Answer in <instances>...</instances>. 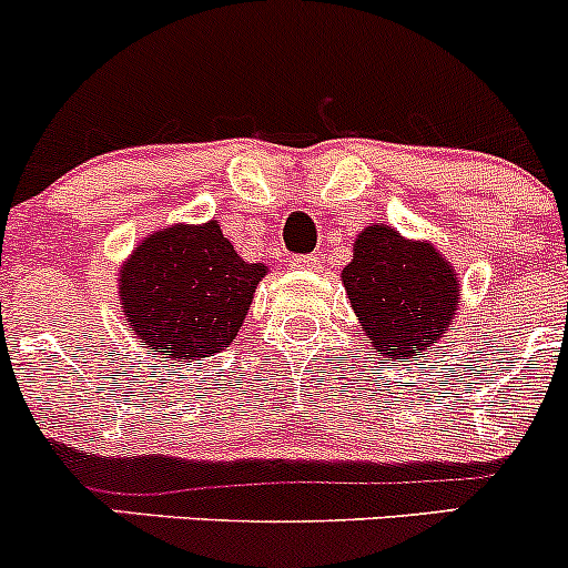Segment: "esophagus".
<instances>
[{
    "label": "esophagus",
    "instance_id": "obj_1",
    "mask_svg": "<svg viewBox=\"0 0 568 568\" xmlns=\"http://www.w3.org/2000/svg\"><path fill=\"white\" fill-rule=\"evenodd\" d=\"M292 267H295V271H317V267H320V256L317 254L295 256V260H292Z\"/></svg>",
    "mask_w": 568,
    "mask_h": 568
}]
</instances>
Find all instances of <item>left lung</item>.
I'll use <instances>...</instances> for the list:
<instances>
[{"instance_id": "left-lung-1", "label": "left lung", "mask_w": 568, "mask_h": 568, "mask_svg": "<svg viewBox=\"0 0 568 568\" xmlns=\"http://www.w3.org/2000/svg\"><path fill=\"white\" fill-rule=\"evenodd\" d=\"M342 284L385 361L426 358L454 327L459 273L435 243L407 241L388 224H372L355 237Z\"/></svg>"}]
</instances>
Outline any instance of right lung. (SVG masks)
I'll use <instances>...</instances> for the list:
<instances>
[{
	"instance_id": "right-lung-1",
	"label": "right lung",
	"mask_w": 568,
	"mask_h": 568,
	"mask_svg": "<svg viewBox=\"0 0 568 568\" xmlns=\"http://www.w3.org/2000/svg\"><path fill=\"white\" fill-rule=\"evenodd\" d=\"M265 276L267 267L245 262L219 221L172 224L122 262L116 295L148 353L191 364L230 347Z\"/></svg>"
}]
</instances>
